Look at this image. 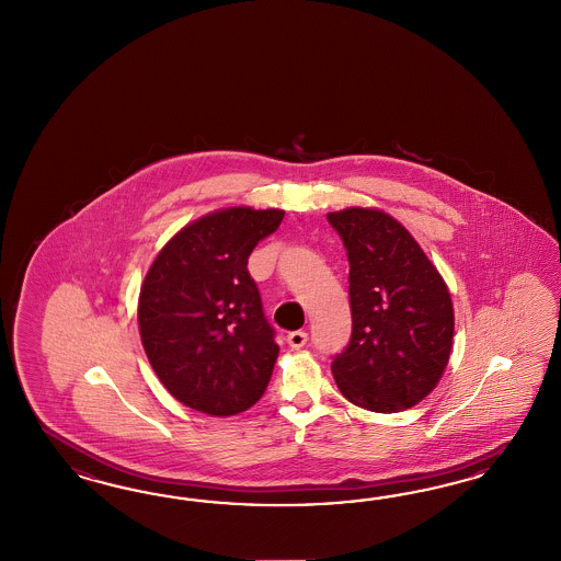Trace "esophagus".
Instances as JSON below:
<instances>
[{"mask_svg":"<svg viewBox=\"0 0 561 561\" xmlns=\"http://www.w3.org/2000/svg\"><path fill=\"white\" fill-rule=\"evenodd\" d=\"M286 341H288L289 347L300 350V347H305L306 341H308V333L306 331H291V333H288Z\"/></svg>","mask_w":561,"mask_h":561,"instance_id":"34e87169","label":"esophagus"}]
</instances>
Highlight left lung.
Wrapping results in <instances>:
<instances>
[{"label":"left lung","mask_w":561,"mask_h":561,"mask_svg":"<svg viewBox=\"0 0 561 561\" xmlns=\"http://www.w3.org/2000/svg\"><path fill=\"white\" fill-rule=\"evenodd\" d=\"M327 220L350 261L352 337L331 364L341 394L376 413L413 408L438 385L450 357L448 288L389 214L350 207Z\"/></svg>","instance_id":"obj_1"}]
</instances>
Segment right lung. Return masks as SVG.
Returning <instances> with one entry per match:
<instances>
[{
  "instance_id": "obj_1",
  "label": "right lung",
  "mask_w": 561,
  "mask_h": 561,
  "mask_svg": "<svg viewBox=\"0 0 561 561\" xmlns=\"http://www.w3.org/2000/svg\"><path fill=\"white\" fill-rule=\"evenodd\" d=\"M282 220V209L230 207L188 224L156 256L139 291V333L183 405L237 415L267 389L279 345L247 263Z\"/></svg>"
}]
</instances>
